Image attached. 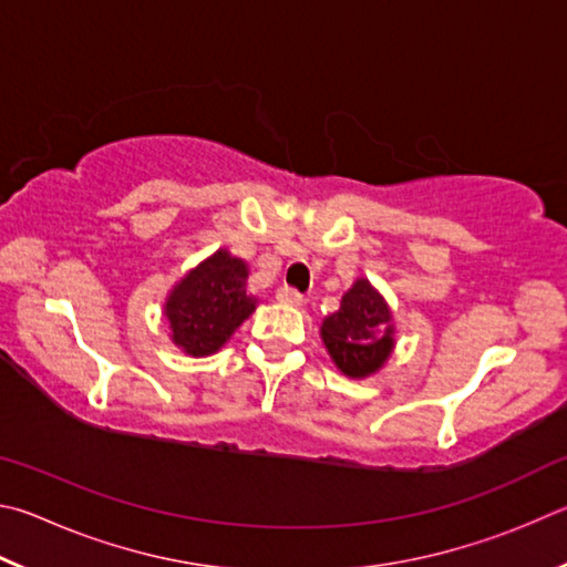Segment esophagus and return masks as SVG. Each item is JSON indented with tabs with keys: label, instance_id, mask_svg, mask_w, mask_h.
I'll use <instances>...</instances> for the list:
<instances>
[{
	"label": "esophagus",
	"instance_id": "1",
	"mask_svg": "<svg viewBox=\"0 0 567 567\" xmlns=\"http://www.w3.org/2000/svg\"><path fill=\"white\" fill-rule=\"evenodd\" d=\"M276 299H278V303H286V306H303L306 303L303 293H299L296 289H289V286L278 289L276 291Z\"/></svg>",
	"mask_w": 567,
	"mask_h": 567
}]
</instances>
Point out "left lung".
Instances as JSON below:
<instances>
[{
    "instance_id": "obj_1",
    "label": "left lung",
    "mask_w": 567,
    "mask_h": 567,
    "mask_svg": "<svg viewBox=\"0 0 567 567\" xmlns=\"http://www.w3.org/2000/svg\"><path fill=\"white\" fill-rule=\"evenodd\" d=\"M326 351L349 379H365L389 361L393 351V316L369 278H359L343 293L341 309L321 323Z\"/></svg>"
}]
</instances>
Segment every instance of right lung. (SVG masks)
<instances>
[{
	"mask_svg": "<svg viewBox=\"0 0 567 567\" xmlns=\"http://www.w3.org/2000/svg\"><path fill=\"white\" fill-rule=\"evenodd\" d=\"M246 261L218 248L174 286L166 296L164 313L178 349L202 359L231 339L256 311V299L246 293Z\"/></svg>",
	"mask_w": 567,
	"mask_h": 567,
	"instance_id": "add662e5",
	"label": "right lung"
}]
</instances>
